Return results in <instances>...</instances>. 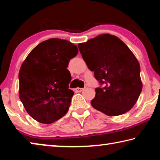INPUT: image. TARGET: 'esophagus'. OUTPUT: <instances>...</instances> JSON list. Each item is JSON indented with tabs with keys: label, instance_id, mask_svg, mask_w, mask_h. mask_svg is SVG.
<instances>
[{
	"label": "esophagus",
	"instance_id": "esophagus-1",
	"mask_svg": "<svg viewBox=\"0 0 160 160\" xmlns=\"http://www.w3.org/2000/svg\"><path fill=\"white\" fill-rule=\"evenodd\" d=\"M84 90L83 88H77L75 89V91L76 92H82Z\"/></svg>",
	"mask_w": 160,
	"mask_h": 160
}]
</instances>
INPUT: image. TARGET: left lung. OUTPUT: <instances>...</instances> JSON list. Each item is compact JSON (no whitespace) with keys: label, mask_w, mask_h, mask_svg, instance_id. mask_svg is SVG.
Here are the masks:
<instances>
[{"label":"left lung","mask_w":160,"mask_h":160,"mask_svg":"<svg viewBox=\"0 0 160 160\" xmlns=\"http://www.w3.org/2000/svg\"><path fill=\"white\" fill-rule=\"evenodd\" d=\"M78 48L88 68L104 85L95 90L92 106L110 116L131 109L141 92L142 83L139 62L130 48L110 34L80 43Z\"/></svg>","instance_id":"8db88e82"}]
</instances>
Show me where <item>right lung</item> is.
<instances>
[{
  "instance_id": "right-lung-1",
  "label": "right lung",
  "mask_w": 160,
  "mask_h": 160,
  "mask_svg": "<svg viewBox=\"0 0 160 160\" xmlns=\"http://www.w3.org/2000/svg\"><path fill=\"white\" fill-rule=\"evenodd\" d=\"M78 53L76 45L52 38L31 51L19 72V97L29 115L42 123L55 122L68 111L74 92L67 69Z\"/></svg>"
}]
</instances>
